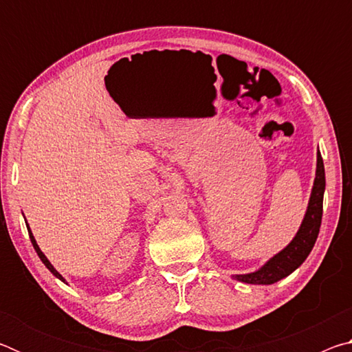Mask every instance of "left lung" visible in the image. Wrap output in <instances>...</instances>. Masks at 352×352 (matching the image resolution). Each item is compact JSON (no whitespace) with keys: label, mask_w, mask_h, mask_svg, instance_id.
<instances>
[{"label":"left lung","mask_w":352,"mask_h":352,"mask_svg":"<svg viewBox=\"0 0 352 352\" xmlns=\"http://www.w3.org/2000/svg\"><path fill=\"white\" fill-rule=\"evenodd\" d=\"M324 186V164L321 153L318 152L317 172H315V180L311 199H309V206L294 241L278 254L273 256L270 261H267L259 270L247 273V275H234V279L247 284H273L279 281V279L289 276L292 272L296 270L306 261L309 253L312 252L315 241H317L320 233L321 217H323Z\"/></svg>","instance_id":"left-lung-1"}]
</instances>
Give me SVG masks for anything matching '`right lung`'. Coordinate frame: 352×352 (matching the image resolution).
<instances>
[{"mask_svg":"<svg viewBox=\"0 0 352 352\" xmlns=\"http://www.w3.org/2000/svg\"><path fill=\"white\" fill-rule=\"evenodd\" d=\"M28 231H29V237H31V242H32V245H34V248H35V252H37V254H38V258L41 259V262H43V264L47 267V270H50L51 273H52V275H54L56 278H58V279H60V281H63L65 283V279H63V276L60 275V273H58L56 269H54V267H52V264H51V262L50 261H47V258H46V256L43 254V252H41V250H40V247L37 245V242H35V239H34V236H32V233H31V228H29V225H28Z\"/></svg>","mask_w":352,"mask_h":352,"instance_id":"1","label":"right lung"}]
</instances>
